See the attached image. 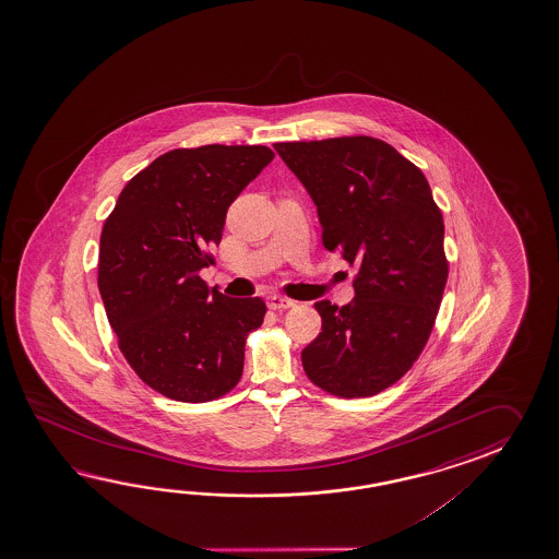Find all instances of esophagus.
I'll return each mask as SVG.
<instances>
[{"instance_id": "34e87169", "label": "esophagus", "mask_w": 559, "mask_h": 559, "mask_svg": "<svg viewBox=\"0 0 559 559\" xmlns=\"http://www.w3.org/2000/svg\"><path fill=\"white\" fill-rule=\"evenodd\" d=\"M267 306L270 309H287L294 308V301L282 296H270L267 297Z\"/></svg>"}]
</instances>
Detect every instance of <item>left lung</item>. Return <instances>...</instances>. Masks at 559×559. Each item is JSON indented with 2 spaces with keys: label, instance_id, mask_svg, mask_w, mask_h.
Segmentation results:
<instances>
[{
  "label": "left lung",
  "instance_id": "8db88e82",
  "mask_svg": "<svg viewBox=\"0 0 559 559\" xmlns=\"http://www.w3.org/2000/svg\"><path fill=\"white\" fill-rule=\"evenodd\" d=\"M318 207L325 250L356 265V297L321 299L306 376L337 397L383 392L428 344L448 282L443 217L419 167L368 135L275 143Z\"/></svg>",
  "mask_w": 559,
  "mask_h": 559
}]
</instances>
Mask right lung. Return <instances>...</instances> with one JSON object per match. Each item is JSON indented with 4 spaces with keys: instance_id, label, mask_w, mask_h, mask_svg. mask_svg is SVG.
I'll list each match as a JSON object with an SVG mask.
<instances>
[{
    "instance_id": "add662e5",
    "label": "right lung",
    "mask_w": 559,
    "mask_h": 559,
    "mask_svg": "<svg viewBox=\"0 0 559 559\" xmlns=\"http://www.w3.org/2000/svg\"><path fill=\"white\" fill-rule=\"evenodd\" d=\"M274 159L265 145L171 150L128 181L99 238L97 287L119 349L155 392L186 404L238 385L262 297H226L200 270L227 207Z\"/></svg>"
}]
</instances>
